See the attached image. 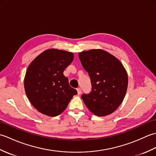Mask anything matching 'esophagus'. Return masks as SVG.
<instances>
[{"instance_id": "34e87169", "label": "esophagus", "mask_w": 156, "mask_h": 156, "mask_svg": "<svg viewBox=\"0 0 156 156\" xmlns=\"http://www.w3.org/2000/svg\"><path fill=\"white\" fill-rule=\"evenodd\" d=\"M76 90H77V92H78V94H81L82 91H81V89H80V88H77V89H76Z\"/></svg>"}]
</instances>
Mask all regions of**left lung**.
<instances>
[{
  "mask_svg": "<svg viewBox=\"0 0 156 156\" xmlns=\"http://www.w3.org/2000/svg\"><path fill=\"white\" fill-rule=\"evenodd\" d=\"M78 55L92 84L90 93L82 95L84 104L97 116L111 114L122 103L127 92L128 76L124 66L102 49L82 51Z\"/></svg>",
  "mask_w": 156,
  "mask_h": 156,
  "instance_id": "left-lung-1",
  "label": "left lung"
}]
</instances>
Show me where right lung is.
<instances>
[{"label":"right lung","instance_id":"1","mask_svg":"<svg viewBox=\"0 0 156 156\" xmlns=\"http://www.w3.org/2000/svg\"><path fill=\"white\" fill-rule=\"evenodd\" d=\"M73 59L72 52L50 49L29 64L24 80L25 93L32 105L42 114L49 117L61 114L77 94L63 74Z\"/></svg>","mask_w":156,"mask_h":156}]
</instances>
